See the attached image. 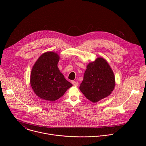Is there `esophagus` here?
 <instances>
[{
	"label": "esophagus",
	"instance_id": "1",
	"mask_svg": "<svg viewBox=\"0 0 146 146\" xmlns=\"http://www.w3.org/2000/svg\"><path fill=\"white\" fill-rule=\"evenodd\" d=\"M72 84L74 86H77L78 85V82H76V81H72Z\"/></svg>",
	"mask_w": 146,
	"mask_h": 146
}]
</instances>
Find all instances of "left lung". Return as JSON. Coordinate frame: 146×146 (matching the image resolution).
<instances>
[{
	"instance_id": "obj_1",
	"label": "left lung",
	"mask_w": 146,
	"mask_h": 146,
	"mask_svg": "<svg viewBox=\"0 0 146 146\" xmlns=\"http://www.w3.org/2000/svg\"><path fill=\"white\" fill-rule=\"evenodd\" d=\"M114 87L115 77L110 66L105 59L98 58L87 65L79 88L95 103L111 94Z\"/></svg>"
}]
</instances>
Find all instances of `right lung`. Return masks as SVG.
Instances as JSON below:
<instances>
[{"label": "right lung", "mask_w": 146, "mask_h": 146, "mask_svg": "<svg viewBox=\"0 0 146 146\" xmlns=\"http://www.w3.org/2000/svg\"><path fill=\"white\" fill-rule=\"evenodd\" d=\"M59 55L54 52L41 55L35 64L31 74V85L40 98L54 101L63 96L72 84L58 68Z\"/></svg>", "instance_id": "1"}]
</instances>
